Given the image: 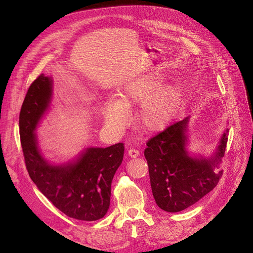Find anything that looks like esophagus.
<instances>
[{
	"label": "esophagus",
	"mask_w": 253,
	"mask_h": 253,
	"mask_svg": "<svg viewBox=\"0 0 253 253\" xmlns=\"http://www.w3.org/2000/svg\"><path fill=\"white\" fill-rule=\"evenodd\" d=\"M128 155L132 158H136L139 155V151L136 150V149H129Z\"/></svg>",
	"instance_id": "34e87169"
}]
</instances>
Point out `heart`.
<instances>
[{
    "label": "heart",
    "mask_w": 253,
    "mask_h": 253,
    "mask_svg": "<svg viewBox=\"0 0 253 253\" xmlns=\"http://www.w3.org/2000/svg\"><path fill=\"white\" fill-rule=\"evenodd\" d=\"M166 75L149 72L128 80L122 86L117 99L107 100L101 106L106 125L115 131L123 129L129 121L131 109L142 105L135 115L139 129L148 133L164 130L178 111L182 91L177 84H166Z\"/></svg>",
    "instance_id": "heart-1"
}]
</instances>
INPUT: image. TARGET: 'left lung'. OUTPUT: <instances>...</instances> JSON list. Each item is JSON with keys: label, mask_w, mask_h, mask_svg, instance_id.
<instances>
[{"label": "left lung", "mask_w": 253, "mask_h": 253, "mask_svg": "<svg viewBox=\"0 0 253 253\" xmlns=\"http://www.w3.org/2000/svg\"><path fill=\"white\" fill-rule=\"evenodd\" d=\"M190 117L168 127L147 143L145 157L153 197L158 208L178 212L199 201L219 182L222 157L228 139L226 128L212 155L188 150Z\"/></svg>", "instance_id": "8db88e82"}]
</instances>
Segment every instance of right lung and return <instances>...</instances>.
<instances>
[{"instance_id":"1","label":"right lung","mask_w":253,"mask_h":253,"mask_svg":"<svg viewBox=\"0 0 253 253\" xmlns=\"http://www.w3.org/2000/svg\"><path fill=\"white\" fill-rule=\"evenodd\" d=\"M52 98L53 80L42 74L30 85L22 105L20 134L28 173L44 197L68 217L99 220L109 209L111 181L123 161L124 144L88 147L63 164L46 161L35 130L49 110Z\"/></svg>"}]
</instances>
